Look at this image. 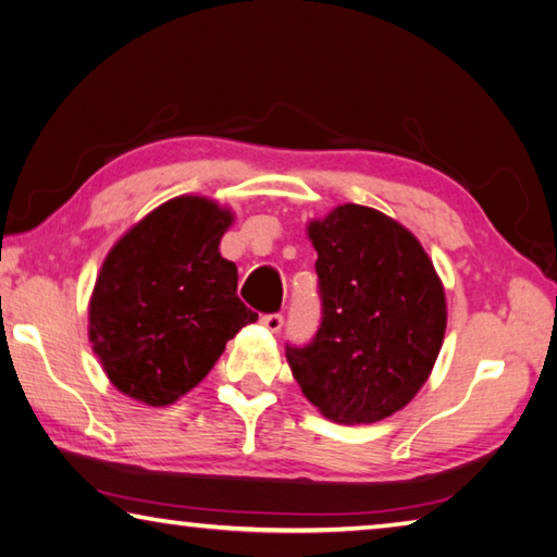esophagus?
I'll return each mask as SVG.
<instances>
[{"mask_svg": "<svg viewBox=\"0 0 557 557\" xmlns=\"http://www.w3.org/2000/svg\"><path fill=\"white\" fill-rule=\"evenodd\" d=\"M260 323H263L270 333H280L282 325H285V315H282V313H265L263 319H260Z\"/></svg>", "mask_w": 557, "mask_h": 557, "instance_id": "1", "label": "esophagus"}]
</instances>
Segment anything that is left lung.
<instances>
[{"instance_id": "8db88e82", "label": "left lung", "mask_w": 557, "mask_h": 557, "mask_svg": "<svg viewBox=\"0 0 557 557\" xmlns=\"http://www.w3.org/2000/svg\"><path fill=\"white\" fill-rule=\"evenodd\" d=\"M309 236L321 323L307 345H287L292 374L333 422L384 420L408 406L440 355L442 282L418 238L372 207H335Z\"/></svg>"}]
</instances>
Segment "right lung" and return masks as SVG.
Wrapping results in <instances>:
<instances>
[{
	"label": "right lung",
	"mask_w": 557,
	"mask_h": 557,
	"mask_svg": "<svg viewBox=\"0 0 557 557\" xmlns=\"http://www.w3.org/2000/svg\"><path fill=\"white\" fill-rule=\"evenodd\" d=\"M232 212L205 198L163 202L120 238L96 280L89 337L108 379L147 406L198 386L226 341L258 319L220 256Z\"/></svg>",
	"instance_id": "add662e5"
}]
</instances>
